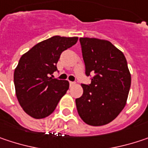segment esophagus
Returning a JSON list of instances; mask_svg holds the SVG:
<instances>
[{
	"label": "esophagus",
	"instance_id": "1",
	"mask_svg": "<svg viewBox=\"0 0 148 148\" xmlns=\"http://www.w3.org/2000/svg\"><path fill=\"white\" fill-rule=\"evenodd\" d=\"M69 85H70V86H74V85H75V83L72 82V81H69Z\"/></svg>",
	"mask_w": 148,
	"mask_h": 148
}]
</instances>
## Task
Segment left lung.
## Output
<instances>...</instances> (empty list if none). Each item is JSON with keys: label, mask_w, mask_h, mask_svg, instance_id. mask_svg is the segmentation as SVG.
<instances>
[{"label": "left lung", "mask_w": 148, "mask_h": 148, "mask_svg": "<svg viewBox=\"0 0 148 148\" xmlns=\"http://www.w3.org/2000/svg\"><path fill=\"white\" fill-rule=\"evenodd\" d=\"M86 74L95 75L81 85L83 95L75 100L78 114L89 125L101 126L113 121L126 105L131 76L123 52L108 40L79 38Z\"/></svg>", "instance_id": "left-lung-1"}]
</instances>
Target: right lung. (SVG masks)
Instances as JSON below:
<instances>
[{
	"mask_svg": "<svg viewBox=\"0 0 148 148\" xmlns=\"http://www.w3.org/2000/svg\"><path fill=\"white\" fill-rule=\"evenodd\" d=\"M78 37L53 36L36 44L21 57L14 70L18 101L23 111L34 119L53 113L69 87L68 80L50 77L57 69L61 53L75 45Z\"/></svg>",
	"mask_w": 148,
	"mask_h": 148,
	"instance_id": "obj_1",
	"label": "right lung"
}]
</instances>
